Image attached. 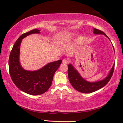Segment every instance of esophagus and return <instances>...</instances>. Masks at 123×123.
<instances>
[{
    "label": "esophagus",
    "mask_w": 123,
    "mask_h": 123,
    "mask_svg": "<svg viewBox=\"0 0 123 123\" xmlns=\"http://www.w3.org/2000/svg\"><path fill=\"white\" fill-rule=\"evenodd\" d=\"M62 63H63V64H68V63H69V60H68V59H64L63 61H62Z\"/></svg>",
    "instance_id": "1"
}]
</instances>
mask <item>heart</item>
Masks as SVG:
<instances>
[{"label": "heart", "mask_w": 123, "mask_h": 123, "mask_svg": "<svg viewBox=\"0 0 123 123\" xmlns=\"http://www.w3.org/2000/svg\"><path fill=\"white\" fill-rule=\"evenodd\" d=\"M72 36V35L70 34H68L67 35H66L65 36L63 37V41H67V40H69L70 38H71V37Z\"/></svg>", "instance_id": "obj_1"}]
</instances>
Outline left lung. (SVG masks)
Wrapping results in <instances>:
<instances>
[{
  "instance_id": "8db88e82",
  "label": "left lung",
  "mask_w": 123,
  "mask_h": 123,
  "mask_svg": "<svg viewBox=\"0 0 123 123\" xmlns=\"http://www.w3.org/2000/svg\"><path fill=\"white\" fill-rule=\"evenodd\" d=\"M93 33L95 34L104 35L110 39V38L105 33L101 30H98V29L95 28L93 29ZM68 67V78H69V80L72 86L76 91L80 92L81 93H91L103 88L109 82L113 73L114 64H113V67H112L109 75H108L106 78L103 79V80L94 82L87 81L84 79H83L80 74L79 73V72L75 69L72 64H69Z\"/></svg>"
}]
</instances>
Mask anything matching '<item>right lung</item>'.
<instances>
[{
    "mask_svg": "<svg viewBox=\"0 0 123 123\" xmlns=\"http://www.w3.org/2000/svg\"><path fill=\"white\" fill-rule=\"evenodd\" d=\"M39 33L40 30L34 29L22 34L14 43L9 60V72L12 81L20 91L33 95L42 94L48 90L54 75L62 63L61 60L52 62L35 71L26 70L22 68L19 62L22 39L31 34Z\"/></svg>",
    "mask_w": 123,
    "mask_h": 123,
    "instance_id": "obj_1",
    "label": "right lung"
}]
</instances>
